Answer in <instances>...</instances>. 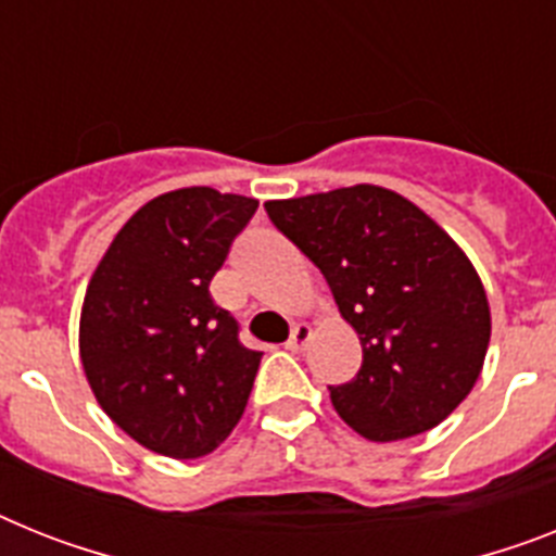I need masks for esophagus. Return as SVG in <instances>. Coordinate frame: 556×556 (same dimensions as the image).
<instances>
[{
	"label": "esophagus",
	"mask_w": 556,
	"mask_h": 556,
	"mask_svg": "<svg viewBox=\"0 0 556 556\" xmlns=\"http://www.w3.org/2000/svg\"><path fill=\"white\" fill-rule=\"evenodd\" d=\"M311 336H314V328L307 325V321H296L291 328V339H288V350H293V353H300V350L307 348V342H311Z\"/></svg>",
	"instance_id": "obj_1"
}]
</instances>
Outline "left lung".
Segmentation results:
<instances>
[{
    "instance_id": "obj_1",
    "label": "left lung",
    "mask_w": 556,
    "mask_h": 556,
    "mask_svg": "<svg viewBox=\"0 0 556 556\" xmlns=\"http://www.w3.org/2000/svg\"><path fill=\"white\" fill-rule=\"evenodd\" d=\"M270 223L328 279L362 342V370L330 387L348 427L401 441L438 427L483 370L492 316L478 270L429 214L384 186L268 200Z\"/></svg>"
}]
</instances>
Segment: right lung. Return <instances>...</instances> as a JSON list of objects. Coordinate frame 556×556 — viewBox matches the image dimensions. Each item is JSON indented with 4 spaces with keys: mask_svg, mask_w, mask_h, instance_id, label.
<instances>
[{
    "mask_svg": "<svg viewBox=\"0 0 556 556\" xmlns=\"http://www.w3.org/2000/svg\"><path fill=\"white\" fill-rule=\"evenodd\" d=\"M208 186L166 191L124 223L78 325L84 376L112 421L166 458H203L242 418L263 353L242 348L208 282L256 212Z\"/></svg>",
    "mask_w": 556,
    "mask_h": 556,
    "instance_id": "obj_1",
    "label": "right lung"
}]
</instances>
